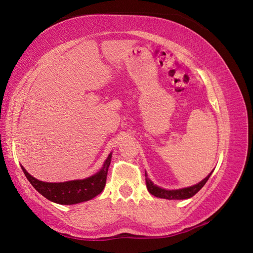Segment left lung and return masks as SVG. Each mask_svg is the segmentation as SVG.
Returning <instances> with one entry per match:
<instances>
[{
  "mask_svg": "<svg viewBox=\"0 0 253 253\" xmlns=\"http://www.w3.org/2000/svg\"><path fill=\"white\" fill-rule=\"evenodd\" d=\"M211 174L212 172L210 173L208 176L203 179V181H201L199 184H196V185L181 188V190H173V191L164 190V188H161L156 185H154L151 179L147 177L146 173H145V179H146V186H147L148 192L152 195L156 196V198L166 199V200H184V199H190L198 193L201 188L205 185V183L208 182V179L210 178V176H211Z\"/></svg>",
  "mask_w": 253,
  "mask_h": 253,
  "instance_id": "obj_1",
  "label": "left lung"
}]
</instances>
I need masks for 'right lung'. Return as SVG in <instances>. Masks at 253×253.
Listing matches in <instances>:
<instances>
[{
	"label": "right lung",
	"instance_id": "obj_1",
	"mask_svg": "<svg viewBox=\"0 0 253 253\" xmlns=\"http://www.w3.org/2000/svg\"><path fill=\"white\" fill-rule=\"evenodd\" d=\"M110 161L111 154H109L102 169L95 175L84 179H77V181L63 183H46L39 181V179L34 178L32 175H30L23 166H21V168H22L29 182L32 184V186L44 198L58 204L71 205L91 200L101 193L106 185Z\"/></svg>",
	"mask_w": 253,
	"mask_h": 253
}]
</instances>
